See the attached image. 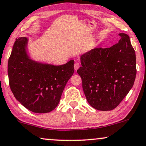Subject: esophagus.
I'll return each instance as SVG.
<instances>
[{"label": "esophagus", "instance_id": "1", "mask_svg": "<svg viewBox=\"0 0 146 146\" xmlns=\"http://www.w3.org/2000/svg\"><path fill=\"white\" fill-rule=\"evenodd\" d=\"M79 67H80V65H79V63H75L74 64V68H75V71H77V70L79 68Z\"/></svg>", "mask_w": 146, "mask_h": 146}]
</instances>
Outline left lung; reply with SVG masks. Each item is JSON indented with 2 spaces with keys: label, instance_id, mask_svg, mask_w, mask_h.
<instances>
[{
  "label": "left lung",
  "instance_id": "obj_1",
  "mask_svg": "<svg viewBox=\"0 0 146 146\" xmlns=\"http://www.w3.org/2000/svg\"><path fill=\"white\" fill-rule=\"evenodd\" d=\"M109 48L82 54L77 73L87 102L100 111L115 109L133 87L136 76L135 53L127 34Z\"/></svg>",
  "mask_w": 146,
  "mask_h": 146
}]
</instances>
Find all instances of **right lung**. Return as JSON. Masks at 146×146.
<instances>
[{"label":"right lung","instance_id":"obj_1","mask_svg":"<svg viewBox=\"0 0 146 146\" xmlns=\"http://www.w3.org/2000/svg\"><path fill=\"white\" fill-rule=\"evenodd\" d=\"M29 38H17L8 62L9 85L25 108L43 113L58 106L67 81L74 73V61L62 65L37 61L30 57Z\"/></svg>","mask_w":146,"mask_h":146}]
</instances>
